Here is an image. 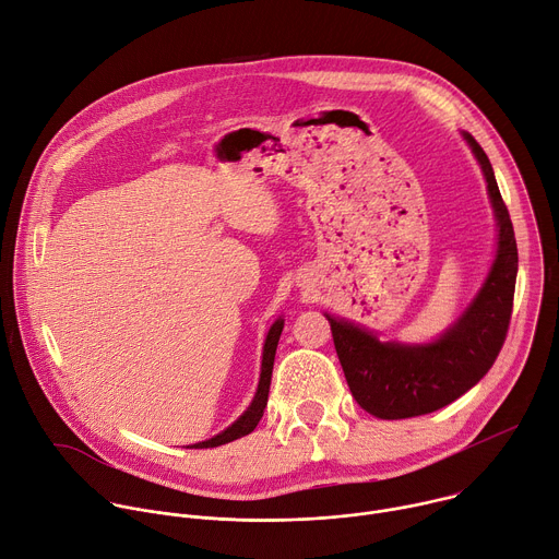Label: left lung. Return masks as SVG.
<instances>
[{"mask_svg":"<svg viewBox=\"0 0 559 559\" xmlns=\"http://www.w3.org/2000/svg\"><path fill=\"white\" fill-rule=\"evenodd\" d=\"M463 139L487 180L498 227L496 258L472 304L429 344L381 342L377 332L325 312L348 388L377 418H409L450 405L489 372L507 337L518 277L513 225L487 154L472 134L463 132Z\"/></svg>","mask_w":559,"mask_h":559,"instance_id":"obj_1","label":"left lung"}]
</instances>
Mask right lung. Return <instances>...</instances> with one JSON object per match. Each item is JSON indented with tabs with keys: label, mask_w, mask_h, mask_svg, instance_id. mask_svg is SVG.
Wrapping results in <instances>:
<instances>
[{
	"label": "right lung",
	"mask_w": 559,
	"mask_h": 559,
	"mask_svg": "<svg viewBox=\"0 0 559 559\" xmlns=\"http://www.w3.org/2000/svg\"><path fill=\"white\" fill-rule=\"evenodd\" d=\"M282 328H284V317H277L266 334V342H264V348H262V368H260V381H258V390H255V396L251 401V405L245 409V414L234 420L225 431L215 433L213 438L209 440H202V442H195L191 444V450H206V448H217V444H225V442H231L236 438H242L247 433H251L262 414H264V407H266V401H269V388H271V377H273V361H275V350H277V342H280V334H282ZM189 448V444H187Z\"/></svg>",
	"instance_id": "right-lung-1"
}]
</instances>
